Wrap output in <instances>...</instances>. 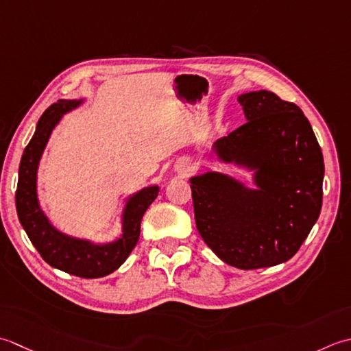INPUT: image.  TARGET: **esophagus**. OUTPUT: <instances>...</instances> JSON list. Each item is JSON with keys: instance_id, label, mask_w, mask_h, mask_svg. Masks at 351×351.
I'll use <instances>...</instances> for the list:
<instances>
[{"instance_id": "34e87169", "label": "esophagus", "mask_w": 351, "mask_h": 351, "mask_svg": "<svg viewBox=\"0 0 351 351\" xmlns=\"http://www.w3.org/2000/svg\"><path fill=\"white\" fill-rule=\"evenodd\" d=\"M188 171H189V168H183L182 173H183V174H188Z\"/></svg>"}]
</instances>
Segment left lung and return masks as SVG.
<instances>
[{
  "mask_svg": "<svg viewBox=\"0 0 351 351\" xmlns=\"http://www.w3.org/2000/svg\"><path fill=\"white\" fill-rule=\"evenodd\" d=\"M247 123L215 142L226 162L256 169L259 189L207 173L191 178L197 230L221 261L239 269L274 267L302 247L323 204L324 160L298 106L274 92L239 95Z\"/></svg>",
  "mask_w": 351,
  "mask_h": 351,
  "instance_id": "left-lung-1",
  "label": "left lung"
}]
</instances>
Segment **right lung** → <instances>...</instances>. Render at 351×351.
Here are the masks:
<instances>
[{
  "instance_id": "obj_1",
  "label": "right lung",
  "mask_w": 351,
  "mask_h": 351,
  "mask_svg": "<svg viewBox=\"0 0 351 351\" xmlns=\"http://www.w3.org/2000/svg\"><path fill=\"white\" fill-rule=\"evenodd\" d=\"M80 103L77 99H59L49 106L40 117L33 138L21 157L15 202L19 223L23 224L27 236L42 259L68 274L83 278H98L118 269L132 253L141 234L142 217L148 206L154 202L159 188L157 186L145 188L130 198L124 210L123 236L112 244L94 245L88 241L69 238L57 232L48 223L36 195V171L54 125L59 123L63 113L74 109Z\"/></svg>"
}]
</instances>
